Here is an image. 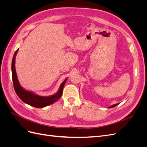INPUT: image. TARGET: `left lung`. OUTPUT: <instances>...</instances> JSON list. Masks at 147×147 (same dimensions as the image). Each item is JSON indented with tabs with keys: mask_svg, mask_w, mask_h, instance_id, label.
Here are the masks:
<instances>
[{
	"mask_svg": "<svg viewBox=\"0 0 147 147\" xmlns=\"http://www.w3.org/2000/svg\"><path fill=\"white\" fill-rule=\"evenodd\" d=\"M119 104H115V105H112L111 107H110V108H112V107H115V106H117V105H118Z\"/></svg>",
	"mask_w": 147,
	"mask_h": 147,
	"instance_id": "obj_1",
	"label": "left lung"
}]
</instances>
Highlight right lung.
Returning a JSON list of instances; mask_svg holds the SVG:
<instances>
[{
    "label": "right lung",
    "instance_id": "add662e5",
    "mask_svg": "<svg viewBox=\"0 0 147 147\" xmlns=\"http://www.w3.org/2000/svg\"><path fill=\"white\" fill-rule=\"evenodd\" d=\"M19 49L15 51L12 59L11 63V70H12V79L13 84L14 86L15 91L20 98L25 103L28 104L31 106H33L36 108H42L44 107L50 105L51 104L55 103L58 100L63 94L64 86L66 82L67 78L62 83L60 86L59 91L56 94L50 96V97H42L37 95H35L34 93L26 91L22 88L19 84L18 80L17 75L15 70V57L16 53L18 51Z\"/></svg>",
    "mask_w": 147,
    "mask_h": 147
}]
</instances>
